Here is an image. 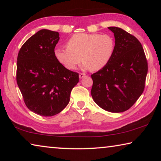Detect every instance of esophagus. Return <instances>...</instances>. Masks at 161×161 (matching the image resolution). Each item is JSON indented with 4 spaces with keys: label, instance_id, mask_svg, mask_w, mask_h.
<instances>
[{
    "label": "esophagus",
    "instance_id": "1",
    "mask_svg": "<svg viewBox=\"0 0 161 161\" xmlns=\"http://www.w3.org/2000/svg\"><path fill=\"white\" fill-rule=\"evenodd\" d=\"M86 76L85 74H84V73H80V75H79V77H80V79H82L83 77H84Z\"/></svg>",
    "mask_w": 161,
    "mask_h": 161
}]
</instances>
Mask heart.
I'll list each match as a JSON object with an SVG mask.
<instances>
[{"label": "heart", "mask_w": 161, "mask_h": 161, "mask_svg": "<svg viewBox=\"0 0 161 161\" xmlns=\"http://www.w3.org/2000/svg\"><path fill=\"white\" fill-rule=\"evenodd\" d=\"M67 47H58L54 56L66 69L75 70L83 62L84 69L96 72L109 63L115 52V41L107 34L77 33L67 42Z\"/></svg>", "instance_id": "1"}]
</instances>
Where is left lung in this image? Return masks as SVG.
<instances>
[{
    "mask_svg": "<svg viewBox=\"0 0 161 161\" xmlns=\"http://www.w3.org/2000/svg\"><path fill=\"white\" fill-rule=\"evenodd\" d=\"M115 37V52L107 66L92 75L93 100L103 109L124 112L142 94L148 63L141 42L117 27H108Z\"/></svg>",
    "mask_w": 161,
    "mask_h": 161,
    "instance_id": "1",
    "label": "left lung"
}]
</instances>
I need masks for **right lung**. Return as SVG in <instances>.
Returning <instances> with one entry per match:
<instances>
[{"label": "right lung", "mask_w": 161, "mask_h": 161, "mask_svg": "<svg viewBox=\"0 0 161 161\" xmlns=\"http://www.w3.org/2000/svg\"><path fill=\"white\" fill-rule=\"evenodd\" d=\"M59 40L58 32L42 29L30 37L18 53V86L27 107L40 116L61 112L79 82L78 73L66 69L55 58Z\"/></svg>", "instance_id": "add662e5"}]
</instances>
